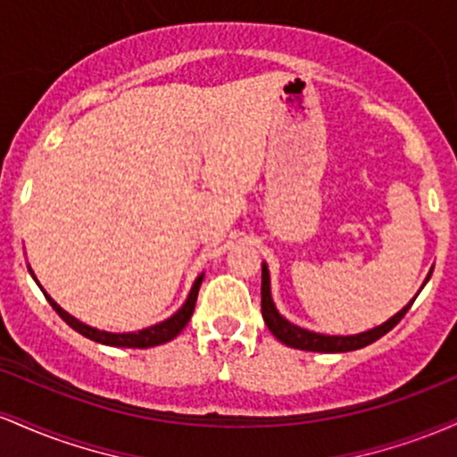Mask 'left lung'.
I'll use <instances>...</instances> for the list:
<instances>
[{
  "mask_svg": "<svg viewBox=\"0 0 457 457\" xmlns=\"http://www.w3.org/2000/svg\"><path fill=\"white\" fill-rule=\"evenodd\" d=\"M414 301L408 303L402 312H397L391 320H386L380 327L367 330V333L361 335H348V337H335V335H320L312 333V330H305L301 327H295V324L287 322L286 318L279 316V312L275 309V303L270 298V277L266 264H262V316H264L266 327L281 344L290 345V348L298 350H312V353H348V350H359L365 348V345L374 344L376 339H380L382 335H386L389 330L395 327L400 320L406 316V312L411 309Z\"/></svg>",
  "mask_w": 457,
  "mask_h": 457,
  "instance_id": "1",
  "label": "left lung"
}]
</instances>
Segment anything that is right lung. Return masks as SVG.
I'll return each mask as SVG.
<instances>
[{"label": "right lung", "mask_w": 457, "mask_h": 457, "mask_svg": "<svg viewBox=\"0 0 457 457\" xmlns=\"http://www.w3.org/2000/svg\"><path fill=\"white\" fill-rule=\"evenodd\" d=\"M202 279H204V275H199L195 283H193L191 295H188L187 303L182 305V309H178V313H174L170 320H165V322L154 324V327H150V328L137 330V333H104V330L92 328V327H87V324L79 322V320L72 318L71 313H66L64 309L57 305V303L49 295H45V296H46V301L51 303V307L57 312V316L64 320L68 327L75 328L77 333H81L83 337L92 339V342L118 345V348H152V345L171 342V339H174L176 335L187 327L188 320H191V316H193V309H195L197 292H199V286H202Z\"/></svg>", "instance_id": "right-lung-1"}]
</instances>
